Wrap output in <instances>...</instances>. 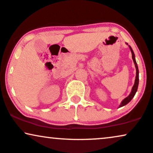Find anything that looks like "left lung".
Segmentation results:
<instances>
[{
  "mask_svg": "<svg viewBox=\"0 0 153 153\" xmlns=\"http://www.w3.org/2000/svg\"><path fill=\"white\" fill-rule=\"evenodd\" d=\"M126 44H128L126 43ZM129 48H130L131 53H132V59L133 60V62H134L135 66H136V80H135V83H134V85H133V88H132V90H131V92L130 94H129V95L127 97H126L125 99L123 100L122 102H121V104H120L119 107H123V106H125L126 104H128V102H130L131 100L133 99V97H134V95L136 93L137 90H138V82H139V76H138V75H139V71H138V65H137L136 59H135V54H134V53H133V51L132 48H131L130 46H129Z\"/></svg>",
  "mask_w": 153,
  "mask_h": 153,
  "instance_id": "left-lung-1",
  "label": "left lung"
}]
</instances>
